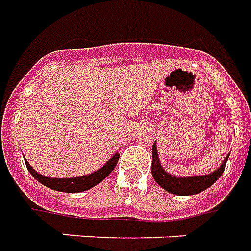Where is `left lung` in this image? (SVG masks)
<instances>
[{
	"label": "left lung",
	"mask_w": 251,
	"mask_h": 251,
	"mask_svg": "<svg viewBox=\"0 0 251 251\" xmlns=\"http://www.w3.org/2000/svg\"><path fill=\"white\" fill-rule=\"evenodd\" d=\"M228 155L225 158L219 168L215 172L204 176H188V177H177L173 174L168 173L161 165V159L158 157L157 145L154 142L152 145V162H151V173L152 177L158 182V185L162 186L165 191L169 193H173L177 196H192L200 192L205 191L207 188L214 185L215 182L220 178L223 174L227 163Z\"/></svg>",
	"instance_id": "1"
}]
</instances>
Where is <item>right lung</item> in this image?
<instances>
[{"label": "right lung", "mask_w": 251, "mask_h": 251, "mask_svg": "<svg viewBox=\"0 0 251 251\" xmlns=\"http://www.w3.org/2000/svg\"><path fill=\"white\" fill-rule=\"evenodd\" d=\"M119 154H115L111 159H108V162L100 168L99 170H96L93 173L86 174V176H81V177H73V178H51V177H46V176H42L39 174L32 168L29 163L25 161L26 169L29 170V173L35 177V178L43 184L44 186H47L50 189H54V191L58 192H67V193H79V192L88 191V189H92L93 186H96L97 184H100L101 181L104 179L111 174V172L115 169V166L117 165V161H119Z\"/></svg>", "instance_id": "add662e5"}]
</instances>
